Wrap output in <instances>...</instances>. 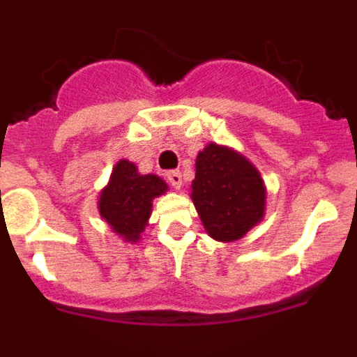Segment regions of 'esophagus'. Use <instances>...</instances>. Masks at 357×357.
<instances>
[{
    "label": "esophagus",
    "mask_w": 357,
    "mask_h": 357,
    "mask_svg": "<svg viewBox=\"0 0 357 357\" xmlns=\"http://www.w3.org/2000/svg\"><path fill=\"white\" fill-rule=\"evenodd\" d=\"M168 182L173 185L175 189H181L184 181H182V173L181 172H172L168 173Z\"/></svg>",
    "instance_id": "esophagus-1"
}]
</instances>
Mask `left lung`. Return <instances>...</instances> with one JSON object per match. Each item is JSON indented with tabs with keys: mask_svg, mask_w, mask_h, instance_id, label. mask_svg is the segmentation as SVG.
I'll use <instances>...</instances> for the list:
<instances>
[{
	"mask_svg": "<svg viewBox=\"0 0 357 357\" xmlns=\"http://www.w3.org/2000/svg\"><path fill=\"white\" fill-rule=\"evenodd\" d=\"M195 166L191 200L211 238L222 243L238 241L263 222L266 185L243 153L209 143L198 151Z\"/></svg>",
	"mask_w": 357,
	"mask_h": 357,
	"instance_id": "8db88e82",
	"label": "left lung"
}]
</instances>
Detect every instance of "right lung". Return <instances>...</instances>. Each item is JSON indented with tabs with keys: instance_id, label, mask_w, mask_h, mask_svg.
Here are the masks:
<instances>
[{
	"instance_id": "obj_1",
	"label": "right lung",
	"mask_w": 357,
	"mask_h": 357,
	"mask_svg": "<svg viewBox=\"0 0 357 357\" xmlns=\"http://www.w3.org/2000/svg\"><path fill=\"white\" fill-rule=\"evenodd\" d=\"M168 191L160 176L141 175L137 166L119 159L112 168L105 188L98 197V213L125 243H137L151 214V202Z\"/></svg>"
}]
</instances>
